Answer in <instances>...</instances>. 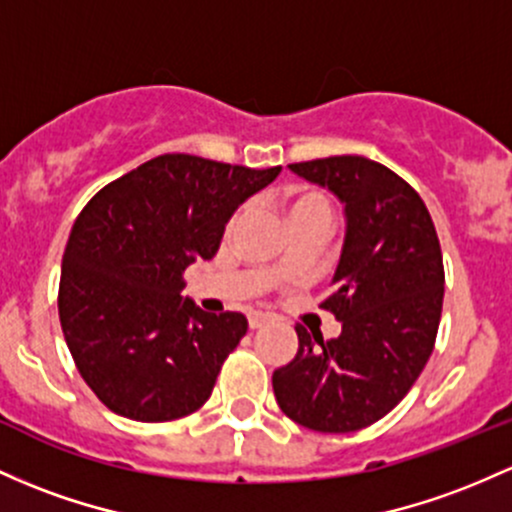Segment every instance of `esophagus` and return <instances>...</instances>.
<instances>
[{"label": "esophagus", "instance_id": "34e87169", "mask_svg": "<svg viewBox=\"0 0 512 512\" xmlns=\"http://www.w3.org/2000/svg\"><path fill=\"white\" fill-rule=\"evenodd\" d=\"M267 320H269L267 313H260V311H252L250 316H247V323H250V328H252V330L262 328V325H265Z\"/></svg>", "mask_w": 512, "mask_h": 512}]
</instances>
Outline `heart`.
I'll return each mask as SVG.
<instances>
[{"mask_svg":"<svg viewBox=\"0 0 512 512\" xmlns=\"http://www.w3.org/2000/svg\"><path fill=\"white\" fill-rule=\"evenodd\" d=\"M277 204L282 206L286 221H289L291 230L301 228H323L330 230L333 226V204L328 201V196L320 194L318 189L303 187V184H286L277 192ZM243 221V211H235L228 218V233H233L238 228V223ZM291 267V257L286 255L282 260V269Z\"/></svg>","mask_w":512,"mask_h":512,"instance_id":"1","label":"heart"}]
</instances>
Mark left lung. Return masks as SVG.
<instances>
[{
	"instance_id": "left-lung-1",
	"label": "left lung",
	"mask_w": 512,
	"mask_h": 512,
	"mask_svg": "<svg viewBox=\"0 0 512 512\" xmlns=\"http://www.w3.org/2000/svg\"><path fill=\"white\" fill-rule=\"evenodd\" d=\"M291 172L345 204V243L320 308L333 340L296 325L299 352L272 374L279 408L316 432H355L403 401L435 347L445 267L428 206L406 179L359 155L294 162Z\"/></svg>"
}]
</instances>
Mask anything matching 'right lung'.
Segmentation results:
<instances>
[{"mask_svg": "<svg viewBox=\"0 0 512 512\" xmlns=\"http://www.w3.org/2000/svg\"><path fill=\"white\" fill-rule=\"evenodd\" d=\"M279 172L160 155L84 206L63 255L58 313L82 379L109 411L167 423L209 401L247 318L182 299L184 269L216 255L228 218Z\"/></svg>", "mask_w": 512, "mask_h": 512, "instance_id": "right-lung-1", "label": "right lung"}]
</instances>
